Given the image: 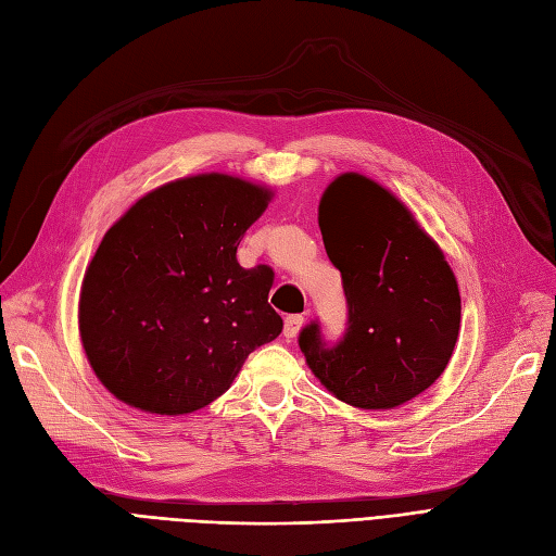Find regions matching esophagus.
I'll return each instance as SVG.
<instances>
[{"instance_id":"34e87169","label":"esophagus","mask_w":556,"mask_h":556,"mask_svg":"<svg viewBox=\"0 0 556 556\" xmlns=\"http://www.w3.org/2000/svg\"><path fill=\"white\" fill-rule=\"evenodd\" d=\"M305 324V317L303 315H291L287 317V321H283V336H287L289 340H293L298 336V331L303 329Z\"/></svg>"}]
</instances>
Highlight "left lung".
I'll list each match as a JSON object with an SVG mask.
<instances>
[{"mask_svg":"<svg viewBox=\"0 0 556 556\" xmlns=\"http://www.w3.org/2000/svg\"><path fill=\"white\" fill-rule=\"evenodd\" d=\"M326 253L343 275L348 333L336 348L319 326L301 333L309 371L336 400L396 408L444 374L460 333V291L444 251L380 182L348 170L319 199Z\"/></svg>","mask_w":556,"mask_h":556,"instance_id":"left-lung-1","label":"left lung"}]
</instances>
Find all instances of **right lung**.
<instances>
[{"label":"right lung","mask_w":556,"mask_h":556,"mask_svg":"<svg viewBox=\"0 0 556 556\" xmlns=\"http://www.w3.org/2000/svg\"><path fill=\"white\" fill-rule=\"evenodd\" d=\"M275 192L197 174L142 194L98 244L79 291V338L110 394L185 416L232 386L283 321L267 305L273 269H244L237 247Z\"/></svg>","instance_id":"add662e5"}]
</instances>
